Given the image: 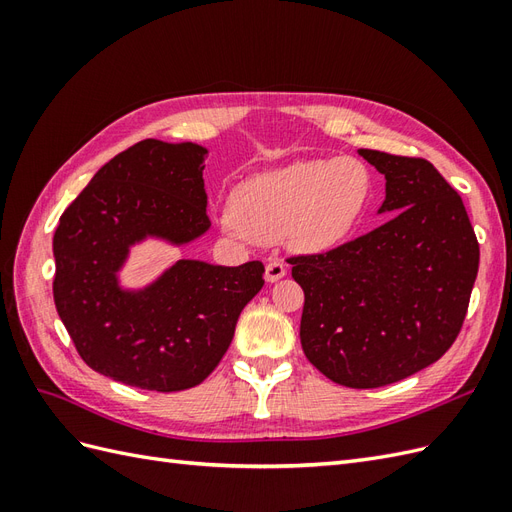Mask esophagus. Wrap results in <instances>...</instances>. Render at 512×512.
Instances as JSON below:
<instances>
[{"instance_id": "34e87169", "label": "esophagus", "mask_w": 512, "mask_h": 512, "mask_svg": "<svg viewBox=\"0 0 512 512\" xmlns=\"http://www.w3.org/2000/svg\"><path fill=\"white\" fill-rule=\"evenodd\" d=\"M284 275H286V265H284V262H269V265L265 267V280L269 284L280 282Z\"/></svg>"}]
</instances>
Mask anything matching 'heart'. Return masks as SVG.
<instances>
[{"label": "heart", "instance_id": "obj_1", "mask_svg": "<svg viewBox=\"0 0 512 512\" xmlns=\"http://www.w3.org/2000/svg\"><path fill=\"white\" fill-rule=\"evenodd\" d=\"M374 190L359 158L297 160L239 183L220 226L235 239H280L294 254L329 252L361 226Z\"/></svg>", "mask_w": 512, "mask_h": 512}]
</instances>
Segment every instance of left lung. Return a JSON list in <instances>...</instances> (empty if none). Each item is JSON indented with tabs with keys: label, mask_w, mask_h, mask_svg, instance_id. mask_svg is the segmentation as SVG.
Returning a JSON list of instances; mask_svg holds the SVG:
<instances>
[{
	"label": "left lung",
	"mask_w": 512,
	"mask_h": 512,
	"mask_svg": "<svg viewBox=\"0 0 512 512\" xmlns=\"http://www.w3.org/2000/svg\"><path fill=\"white\" fill-rule=\"evenodd\" d=\"M384 175L378 213L393 218L320 256L290 258L305 292L301 346L318 371L376 389L436 363L453 346L478 273L461 196L421 158L359 149Z\"/></svg>",
	"instance_id": "8db88e82"
}]
</instances>
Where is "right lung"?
<instances>
[{
	"instance_id": "right-lung-1",
	"label": "right lung",
	"mask_w": 512,
	"mask_h": 512,
	"mask_svg": "<svg viewBox=\"0 0 512 512\" xmlns=\"http://www.w3.org/2000/svg\"><path fill=\"white\" fill-rule=\"evenodd\" d=\"M196 143L147 138L106 162L59 218L57 314L81 359L136 389H192L218 367L239 314L265 284L262 262L181 258L143 286L121 271L147 241L194 243L209 230L205 158Z\"/></svg>"
}]
</instances>
